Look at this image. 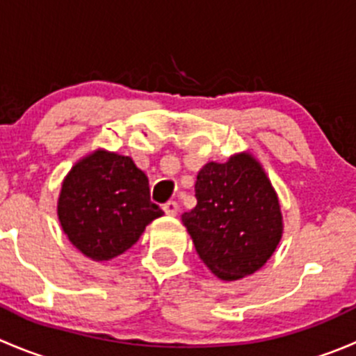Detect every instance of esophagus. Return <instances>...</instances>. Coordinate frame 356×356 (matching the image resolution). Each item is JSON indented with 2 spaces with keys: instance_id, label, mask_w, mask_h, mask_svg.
I'll use <instances>...</instances> for the list:
<instances>
[{
  "instance_id": "esophagus-1",
  "label": "esophagus",
  "mask_w": 356,
  "mask_h": 356,
  "mask_svg": "<svg viewBox=\"0 0 356 356\" xmlns=\"http://www.w3.org/2000/svg\"><path fill=\"white\" fill-rule=\"evenodd\" d=\"M163 211L167 215H170V217H174V215H177L179 211V204L175 203V201H167V203L163 204Z\"/></svg>"
}]
</instances>
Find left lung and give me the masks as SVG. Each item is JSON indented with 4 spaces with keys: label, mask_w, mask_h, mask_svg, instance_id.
<instances>
[{
    "label": "left lung",
    "mask_w": 356,
    "mask_h": 356,
    "mask_svg": "<svg viewBox=\"0 0 356 356\" xmlns=\"http://www.w3.org/2000/svg\"><path fill=\"white\" fill-rule=\"evenodd\" d=\"M195 191L198 203L181 218L211 274L238 281L264 267L282 238V213L260 161L250 153L210 161Z\"/></svg>",
    "instance_id": "left-lung-1"
}]
</instances>
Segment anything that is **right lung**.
Masks as SVG:
<instances>
[{
	"instance_id": "obj_1",
	"label": "right lung",
	"mask_w": 356,
	"mask_h": 356,
	"mask_svg": "<svg viewBox=\"0 0 356 356\" xmlns=\"http://www.w3.org/2000/svg\"><path fill=\"white\" fill-rule=\"evenodd\" d=\"M58 220L68 241L95 261L118 257L163 211L149 200L148 177L131 156L96 149L62 182Z\"/></svg>"
}]
</instances>
